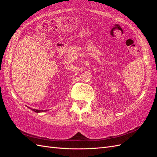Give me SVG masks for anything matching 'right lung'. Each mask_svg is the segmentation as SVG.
Wrapping results in <instances>:
<instances>
[{
  "instance_id": "add662e5",
  "label": "right lung",
  "mask_w": 157,
  "mask_h": 157,
  "mask_svg": "<svg viewBox=\"0 0 157 157\" xmlns=\"http://www.w3.org/2000/svg\"><path fill=\"white\" fill-rule=\"evenodd\" d=\"M28 108H29V107H28ZM31 110H32L33 111L35 112V113H42V112H46L47 110H37V109H31L29 108Z\"/></svg>"
}]
</instances>
